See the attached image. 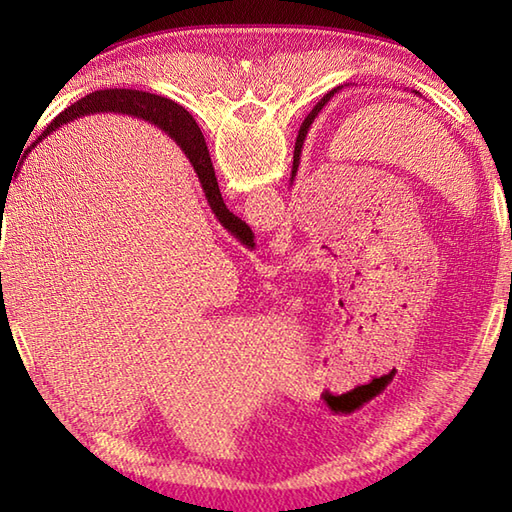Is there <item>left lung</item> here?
<instances>
[{"label": "left lung", "instance_id": "left-lung-1", "mask_svg": "<svg viewBox=\"0 0 512 512\" xmlns=\"http://www.w3.org/2000/svg\"><path fill=\"white\" fill-rule=\"evenodd\" d=\"M339 90H343V85H339V88H334L332 92H328L323 96V99L317 103V107H314V110L308 114V118L306 121H303V125H301V129H299V136H297V143H295V160H292V176H290V182L295 180V176H297V169H299V156H301V147H303V140H306V134H308V129H310V125H312V121H314V116H317L321 110H323V105L328 103L332 96L339 92ZM418 94V92H416Z\"/></svg>", "mask_w": 512, "mask_h": 512}]
</instances>
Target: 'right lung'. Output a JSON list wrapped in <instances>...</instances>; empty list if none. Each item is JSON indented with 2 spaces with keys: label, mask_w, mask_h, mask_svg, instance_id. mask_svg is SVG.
I'll return each mask as SVG.
<instances>
[{
  "label": "right lung",
  "mask_w": 512,
  "mask_h": 512,
  "mask_svg": "<svg viewBox=\"0 0 512 512\" xmlns=\"http://www.w3.org/2000/svg\"><path fill=\"white\" fill-rule=\"evenodd\" d=\"M96 112H121V114L145 118V121H151L154 125H158L162 132L169 134L171 140H176L178 147L184 151V156L189 158L195 173H198L206 202H209L217 222H220L226 231L237 239V242H242L250 250L255 248V239H253L255 235L250 231V226L226 209L220 187H217L209 149H206L204 136L200 132L198 123L193 121V116L187 110H182L178 103H173L169 99H162V96L138 92V90L92 92L54 118V121L43 129V134L35 140V143H32L30 149H35L43 138L50 136L52 132H57L61 125L74 121V118L96 114ZM30 149H26V154H30Z\"/></svg>",
  "instance_id": "add662e5"
}]
</instances>
